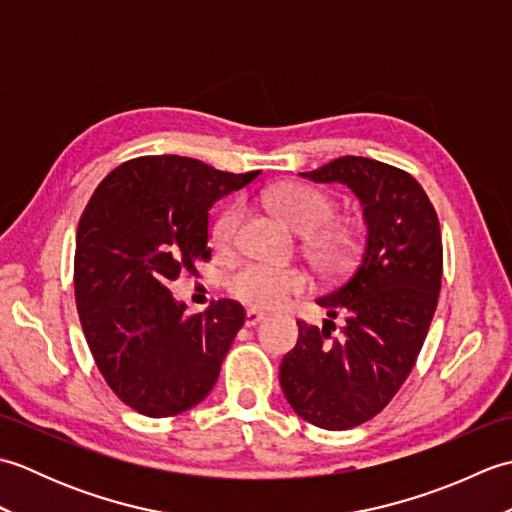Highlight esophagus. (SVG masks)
Listing matches in <instances>:
<instances>
[{
    "label": "esophagus",
    "mask_w": 512,
    "mask_h": 512,
    "mask_svg": "<svg viewBox=\"0 0 512 512\" xmlns=\"http://www.w3.org/2000/svg\"><path fill=\"white\" fill-rule=\"evenodd\" d=\"M264 319H266L264 312H259L255 308H248L246 310V325H248V328H253V325H257L259 321H264Z\"/></svg>",
    "instance_id": "1"
}]
</instances>
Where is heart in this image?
Returning <instances> with one entry per match:
<instances>
[{"mask_svg":"<svg viewBox=\"0 0 512 512\" xmlns=\"http://www.w3.org/2000/svg\"><path fill=\"white\" fill-rule=\"evenodd\" d=\"M266 204L281 220L295 228L297 233H318L312 235L310 248L314 257L325 270H343L352 264L356 255V235L347 224L328 222L334 213V202L328 193L310 187L303 182H281L264 193ZM239 206H226L217 215L213 224V239L220 246L231 244L237 233ZM324 228L321 229L320 226ZM308 286V277L295 266H279L264 262H248L239 266L228 277V292L235 299L255 308H275L281 306L290 295Z\"/></svg>","mask_w":512,"mask_h":512,"instance_id":"b5f03b06","label":"heart"}]
</instances>
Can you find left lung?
<instances>
[{
    "label": "left lung",
    "mask_w": 512,
    "mask_h": 512,
    "mask_svg": "<svg viewBox=\"0 0 512 512\" xmlns=\"http://www.w3.org/2000/svg\"><path fill=\"white\" fill-rule=\"evenodd\" d=\"M299 176L354 193L365 244L352 275L317 297L328 310L323 328L297 321L299 341L281 361L279 383L314 427L352 429L394 398L416 363L440 295V222L416 178L385 162L343 156ZM336 313L346 321L332 340Z\"/></svg>",
    "instance_id": "1"
}]
</instances>
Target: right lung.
Wrapping results in <instances>:
<instances>
[{
  "instance_id": "add662e5",
  "label": "right lung",
  "mask_w": 512,
  "mask_h": 512,
  "mask_svg": "<svg viewBox=\"0 0 512 512\" xmlns=\"http://www.w3.org/2000/svg\"><path fill=\"white\" fill-rule=\"evenodd\" d=\"M259 171H217L182 156L129 160L107 176L76 231L74 295L83 334L107 385L125 405L167 418L213 389L244 325L237 301L184 317L169 284L209 259V209Z\"/></svg>"
}]
</instances>
